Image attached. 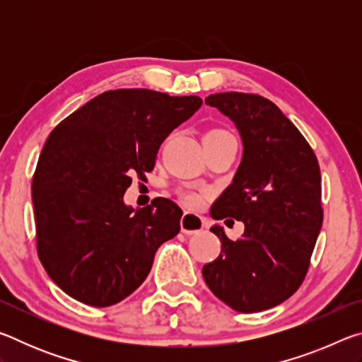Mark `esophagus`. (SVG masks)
<instances>
[{
    "label": "esophagus",
    "mask_w": 362,
    "mask_h": 362,
    "mask_svg": "<svg viewBox=\"0 0 362 362\" xmlns=\"http://www.w3.org/2000/svg\"><path fill=\"white\" fill-rule=\"evenodd\" d=\"M206 226V218L201 216H196L192 212H185L180 218V228L185 235H194V233L203 231Z\"/></svg>",
    "instance_id": "esophagus-1"
}]
</instances>
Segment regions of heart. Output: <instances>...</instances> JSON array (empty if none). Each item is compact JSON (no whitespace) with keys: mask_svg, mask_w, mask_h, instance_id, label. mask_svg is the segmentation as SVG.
Returning <instances> with one entry per match:
<instances>
[{"mask_svg":"<svg viewBox=\"0 0 362 362\" xmlns=\"http://www.w3.org/2000/svg\"><path fill=\"white\" fill-rule=\"evenodd\" d=\"M217 134H228L225 131H220V129H214L209 131L206 134V136H217ZM182 203L188 206V207H198L203 203V196L198 194V193H193V192H188V193H183L182 194Z\"/></svg>","mask_w":362,"mask_h":362,"instance_id":"obj_1","label":"heart"}]
</instances>
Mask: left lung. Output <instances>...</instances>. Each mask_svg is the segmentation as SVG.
Instances as JSON below:
<instances>
[{"mask_svg":"<svg viewBox=\"0 0 362 362\" xmlns=\"http://www.w3.org/2000/svg\"><path fill=\"white\" fill-rule=\"evenodd\" d=\"M235 122L243 159L211 217L244 222L233 241L222 226L211 231L222 252L203 267L214 296L240 313L273 308L289 298L306 276L322 225L321 173L313 148L272 100L259 94H211Z\"/></svg>","mask_w":362,"mask_h":362,"instance_id":"left-lung-1","label":"left lung"}]
</instances>
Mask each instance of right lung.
<instances>
[{
	"label": "right lung",
	"instance_id": "add662e5",
	"mask_svg": "<svg viewBox=\"0 0 362 362\" xmlns=\"http://www.w3.org/2000/svg\"><path fill=\"white\" fill-rule=\"evenodd\" d=\"M201 103L198 95L107 90L49 134L32 182L36 250L70 297L90 306L121 302L180 231L182 209L170 199L134 211L122 194L134 175L151 173L164 139Z\"/></svg>",
	"mask_w": 362,
	"mask_h": 362
}]
</instances>
